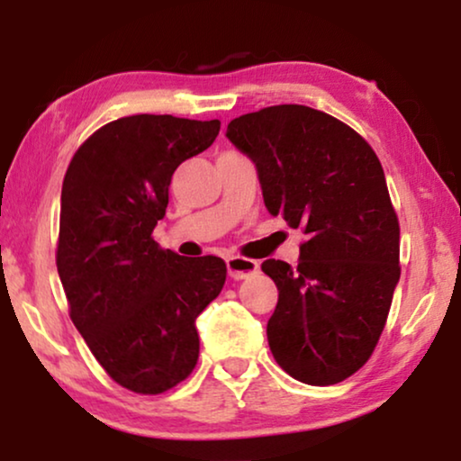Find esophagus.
<instances>
[{
  "instance_id": "34e87169",
  "label": "esophagus",
  "mask_w": 461,
  "mask_h": 461,
  "mask_svg": "<svg viewBox=\"0 0 461 461\" xmlns=\"http://www.w3.org/2000/svg\"><path fill=\"white\" fill-rule=\"evenodd\" d=\"M226 268H229V275L232 279H248V276L256 275L260 270V262L258 260H249V258L243 256H230L226 260Z\"/></svg>"
}]
</instances>
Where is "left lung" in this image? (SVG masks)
I'll use <instances>...</instances> for the list:
<instances>
[{
  "mask_svg": "<svg viewBox=\"0 0 461 461\" xmlns=\"http://www.w3.org/2000/svg\"><path fill=\"white\" fill-rule=\"evenodd\" d=\"M226 136L256 163L267 210L306 235L295 268L262 264L279 289L270 352L298 382H344L375 350L401 276L382 163L350 125L304 104L248 113Z\"/></svg>",
  "mask_w": 461,
  "mask_h": 461,
  "instance_id": "left-lung-1",
  "label": "left lung"
}]
</instances>
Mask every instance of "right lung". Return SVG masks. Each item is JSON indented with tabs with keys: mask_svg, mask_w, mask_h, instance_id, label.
Here are the masks:
<instances>
[{
	"mask_svg": "<svg viewBox=\"0 0 461 461\" xmlns=\"http://www.w3.org/2000/svg\"><path fill=\"white\" fill-rule=\"evenodd\" d=\"M218 131V119H115L75 150L62 180L56 267L68 317L111 380L136 394L191 375L194 321L226 281L222 258H182L153 239L176 167Z\"/></svg>",
	"mask_w": 461,
	"mask_h": 461,
	"instance_id": "right-lung-1",
	"label": "right lung"
}]
</instances>
